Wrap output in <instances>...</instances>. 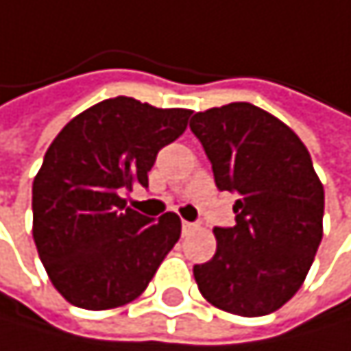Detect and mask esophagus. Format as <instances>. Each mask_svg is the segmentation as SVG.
Listing matches in <instances>:
<instances>
[{
	"label": "esophagus",
	"mask_w": 351,
	"mask_h": 351,
	"mask_svg": "<svg viewBox=\"0 0 351 351\" xmlns=\"http://www.w3.org/2000/svg\"><path fill=\"white\" fill-rule=\"evenodd\" d=\"M197 229V225L195 223H189V221H183V234L187 236V234H191V232H195Z\"/></svg>",
	"instance_id": "obj_1"
}]
</instances>
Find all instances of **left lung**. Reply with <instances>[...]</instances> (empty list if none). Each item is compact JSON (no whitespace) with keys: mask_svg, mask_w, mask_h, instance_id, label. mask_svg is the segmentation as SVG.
Instances as JSON below:
<instances>
[{"mask_svg":"<svg viewBox=\"0 0 351 351\" xmlns=\"http://www.w3.org/2000/svg\"><path fill=\"white\" fill-rule=\"evenodd\" d=\"M189 128L217 187L240 195L236 225L215 227V257L193 265L197 289L223 312L271 314L301 289L322 240L324 187L307 147L250 103L199 111Z\"/></svg>","mask_w":351,"mask_h":351,"instance_id":"8db88e82","label":"left lung"}]
</instances>
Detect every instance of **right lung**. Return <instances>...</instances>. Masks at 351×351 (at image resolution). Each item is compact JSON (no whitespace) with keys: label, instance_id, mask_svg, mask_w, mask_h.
Wrapping results in <instances>:
<instances>
[{"label":"right lung","instance_id":"add662e5","mask_svg":"<svg viewBox=\"0 0 351 351\" xmlns=\"http://www.w3.org/2000/svg\"><path fill=\"white\" fill-rule=\"evenodd\" d=\"M189 109H158L130 97L82 111L52 141L33 181V240L54 289L75 307L134 301L181 238V219H149L126 206L147 187L156 156L177 141Z\"/></svg>","mask_w":351,"mask_h":351}]
</instances>
